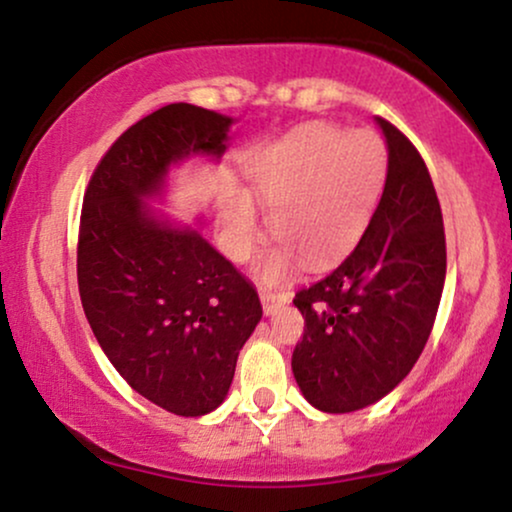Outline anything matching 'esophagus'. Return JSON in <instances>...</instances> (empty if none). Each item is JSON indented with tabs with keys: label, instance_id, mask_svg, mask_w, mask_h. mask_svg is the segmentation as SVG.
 <instances>
[{
	"label": "esophagus",
	"instance_id": "1",
	"mask_svg": "<svg viewBox=\"0 0 512 512\" xmlns=\"http://www.w3.org/2000/svg\"><path fill=\"white\" fill-rule=\"evenodd\" d=\"M260 300H262V310L264 315H274L276 307L288 303V293L283 291H267V288H260Z\"/></svg>",
	"mask_w": 512,
	"mask_h": 512
}]
</instances>
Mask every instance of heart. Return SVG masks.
Returning <instances> with one entry per match:
<instances>
[{"mask_svg":"<svg viewBox=\"0 0 512 512\" xmlns=\"http://www.w3.org/2000/svg\"><path fill=\"white\" fill-rule=\"evenodd\" d=\"M389 174V150L367 128L305 123L286 133L250 171L255 200L272 212L281 240L257 264L264 281H281L298 260L319 269L341 260L365 233ZM260 217L245 195L224 207V245L245 262L260 240Z\"/></svg>","mask_w":512,"mask_h":512,"instance_id":"1","label":"heart"}]
</instances>
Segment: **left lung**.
Here are the masks:
<instances>
[{"instance_id": "1", "label": "left lung", "mask_w": 512, "mask_h": 512, "mask_svg": "<svg viewBox=\"0 0 512 512\" xmlns=\"http://www.w3.org/2000/svg\"><path fill=\"white\" fill-rule=\"evenodd\" d=\"M377 123L389 174L369 226L334 272L293 298L305 317L293 377L322 412L367 408L408 377L446 281V233L427 164L393 123Z\"/></svg>"}]
</instances>
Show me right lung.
Instances as JSON below:
<instances>
[{
    "instance_id": "right-lung-1",
    "label": "right lung",
    "mask_w": 512,
    "mask_h": 512,
    "mask_svg": "<svg viewBox=\"0 0 512 512\" xmlns=\"http://www.w3.org/2000/svg\"><path fill=\"white\" fill-rule=\"evenodd\" d=\"M231 116L166 104L116 138L92 171L78 231V291L92 334L133 391L181 417L217 410L262 305L190 226L157 217L169 166L221 157Z\"/></svg>"
}]
</instances>
